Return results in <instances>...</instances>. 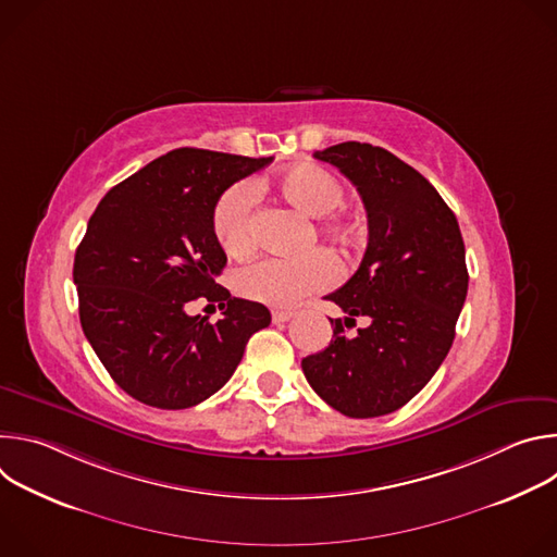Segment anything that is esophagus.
Masks as SVG:
<instances>
[{"instance_id":"1","label":"esophagus","mask_w":557,"mask_h":557,"mask_svg":"<svg viewBox=\"0 0 557 557\" xmlns=\"http://www.w3.org/2000/svg\"><path fill=\"white\" fill-rule=\"evenodd\" d=\"M273 324H284V322H288L290 317H293V312L290 310H273Z\"/></svg>"}]
</instances>
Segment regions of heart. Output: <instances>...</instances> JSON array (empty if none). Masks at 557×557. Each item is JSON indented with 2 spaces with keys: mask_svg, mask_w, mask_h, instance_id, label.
I'll use <instances>...</instances> for the list:
<instances>
[{
  "mask_svg": "<svg viewBox=\"0 0 557 557\" xmlns=\"http://www.w3.org/2000/svg\"><path fill=\"white\" fill-rule=\"evenodd\" d=\"M277 189L282 198L308 218H324L337 211L346 191L342 183L326 170L312 163H301L286 170L277 178ZM256 196L253 187L237 183L228 187L215 202L211 213L213 233L220 247L231 258H247L256 251ZM324 228L342 245H352L359 240V224L344 215H331ZM335 258L317 249L299 260L264 258L245 267L235 277V286L245 297L262 301L275 308H290L304 301L308 295L329 288L337 280Z\"/></svg>",
  "mask_w": 557,
  "mask_h": 557,
  "instance_id": "heart-1",
  "label": "heart"
}]
</instances>
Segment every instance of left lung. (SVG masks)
<instances>
[{"label": "left lung", "instance_id": "obj_1", "mask_svg": "<svg viewBox=\"0 0 557 557\" xmlns=\"http://www.w3.org/2000/svg\"><path fill=\"white\" fill-rule=\"evenodd\" d=\"M312 156L357 187L368 249L326 295L346 317L331 320L329 348L301 359V370L337 412L383 417L417 396L451 348L469 282L462 235L430 181L387 149L348 140ZM357 319L367 326L348 336Z\"/></svg>", "mask_w": 557, "mask_h": 557}]
</instances>
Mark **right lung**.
Masks as SVG:
<instances>
[{"instance_id": "right-lung-1", "label": "right lung", "mask_w": 557, "mask_h": 557, "mask_svg": "<svg viewBox=\"0 0 557 557\" xmlns=\"http://www.w3.org/2000/svg\"><path fill=\"white\" fill-rule=\"evenodd\" d=\"M273 161L196 147L156 158L112 187L74 256L82 329L97 357L136 401L185 410L218 392L247 342L271 324L267 306L215 284L226 264L211 213L237 181ZM202 296L223 320L186 306Z\"/></svg>"}]
</instances>
